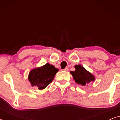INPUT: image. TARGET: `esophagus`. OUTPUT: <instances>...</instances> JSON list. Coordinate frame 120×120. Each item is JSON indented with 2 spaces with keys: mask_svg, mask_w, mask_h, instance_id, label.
<instances>
[{
  "mask_svg": "<svg viewBox=\"0 0 120 120\" xmlns=\"http://www.w3.org/2000/svg\"><path fill=\"white\" fill-rule=\"evenodd\" d=\"M68 70H69V69H68V67H66V68H65V69H63L64 71H68Z\"/></svg>",
  "mask_w": 120,
  "mask_h": 120,
  "instance_id": "34e87169",
  "label": "esophagus"
}]
</instances>
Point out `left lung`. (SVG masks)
Here are the masks:
<instances>
[{"mask_svg":"<svg viewBox=\"0 0 120 120\" xmlns=\"http://www.w3.org/2000/svg\"><path fill=\"white\" fill-rule=\"evenodd\" d=\"M75 68L76 69L75 71H70V73L73 75L74 79L77 83L85 86L94 80L93 75L87 71L81 65H75Z\"/></svg>","mask_w":120,"mask_h":120,"instance_id":"8db88e82","label":"left lung"}]
</instances>
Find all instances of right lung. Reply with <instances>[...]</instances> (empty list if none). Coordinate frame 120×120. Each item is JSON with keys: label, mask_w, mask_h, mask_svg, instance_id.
<instances>
[{"label": "right lung", "mask_w": 120, "mask_h": 120, "mask_svg": "<svg viewBox=\"0 0 120 120\" xmlns=\"http://www.w3.org/2000/svg\"><path fill=\"white\" fill-rule=\"evenodd\" d=\"M58 71V69L47 63L40 68L32 70L29 74V81L33 86L38 87L39 90L44 89L52 82Z\"/></svg>", "instance_id": "1"}]
</instances>
